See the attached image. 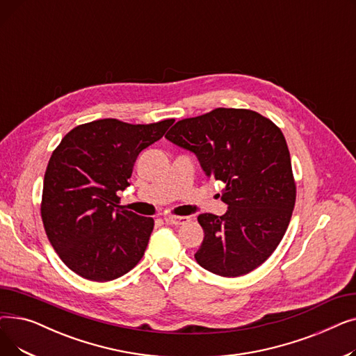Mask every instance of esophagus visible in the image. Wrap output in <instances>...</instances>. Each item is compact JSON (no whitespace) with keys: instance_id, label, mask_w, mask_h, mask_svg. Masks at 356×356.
Segmentation results:
<instances>
[{"instance_id":"esophagus-1","label":"esophagus","mask_w":356,"mask_h":356,"mask_svg":"<svg viewBox=\"0 0 356 356\" xmlns=\"http://www.w3.org/2000/svg\"><path fill=\"white\" fill-rule=\"evenodd\" d=\"M164 222L167 225H183V223L189 222V216H165Z\"/></svg>"}]
</instances>
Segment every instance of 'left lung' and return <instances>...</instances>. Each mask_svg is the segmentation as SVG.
Masks as SVG:
<instances>
[{"mask_svg": "<svg viewBox=\"0 0 356 356\" xmlns=\"http://www.w3.org/2000/svg\"><path fill=\"white\" fill-rule=\"evenodd\" d=\"M193 153L208 177L225 183L222 216H197L204 236L195 258L222 277H239L274 252L290 223L296 184L286 138L255 111L216 108L186 118L165 134Z\"/></svg>", "mask_w": 356, "mask_h": 356, "instance_id": "left-lung-1", "label": "left lung"}]
</instances>
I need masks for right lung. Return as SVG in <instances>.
Returning a JSON list of instances; mask_svg holds the SVG:
<instances>
[{
    "instance_id": "add662e5",
    "label": "right lung",
    "mask_w": 356,
    "mask_h": 356,
    "mask_svg": "<svg viewBox=\"0 0 356 356\" xmlns=\"http://www.w3.org/2000/svg\"><path fill=\"white\" fill-rule=\"evenodd\" d=\"M175 120L127 124L105 118L78 125L54 149L44 175L42 219L63 263L92 282H111L137 266L153 218L121 207L138 154Z\"/></svg>"
}]
</instances>
